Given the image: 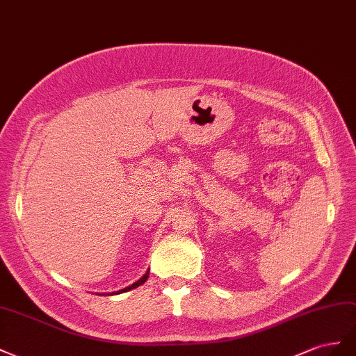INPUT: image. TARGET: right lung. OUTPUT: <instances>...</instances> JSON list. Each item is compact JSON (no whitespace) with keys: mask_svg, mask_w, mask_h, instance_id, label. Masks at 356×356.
I'll return each instance as SVG.
<instances>
[{"mask_svg":"<svg viewBox=\"0 0 356 356\" xmlns=\"http://www.w3.org/2000/svg\"><path fill=\"white\" fill-rule=\"evenodd\" d=\"M147 277H149V270L143 274V276H141L137 282H134L133 285H129V286H127V288H124V289H119V291H116V292H107V293H103V296H118V293H122V292H128V291H131V289H136V288H138L140 285H143V283L147 280ZM98 296V293H97Z\"/></svg>","mask_w":356,"mask_h":356,"instance_id":"obj_1","label":"right lung"}]
</instances>
